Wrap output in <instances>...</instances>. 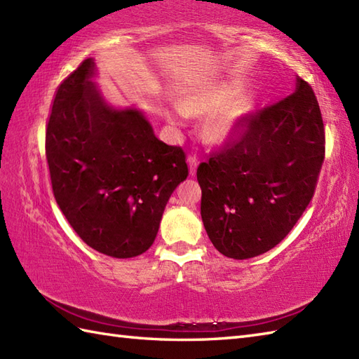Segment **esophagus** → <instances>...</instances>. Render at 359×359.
Wrapping results in <instances>:
<instances>
[{"label":"esophagus","mask_w":359,"mask_h":359,"mask_svg":"<svg viewBox=\"0 0 359 359\" xmlns=\"http://www.w3.org/2000/svg\"><path fill=\"white\" fill-rule=\"evenodd\" d=\"M188 163H189V174H191V175H196L197 165H199V156H196V154H189V156H188Z\"/></svg>","instance_id":"obj_1"}]
</instances>
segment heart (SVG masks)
I'll return each mask as SVG.
<instances>
[{
    "label": "heart",
    "mask_w": 359,
    "mask_h": 359,
    "mask_svg": "<svg viewBox=\"0 0 359 359\" xmlns=\"http://www.w3.org/2000/svg\"><path fill=\"white\" fill-rule=\"evenodd\" d=\"M238 83H210L188 94L184 100L174 104V114L179 120L188 114H201L219 108L207 123L208 135L212 139H228L241 131L250 114L255 111V95L240 90Z\"/></svg>",
    "instance_id": "heart-1"
}]
</instances>
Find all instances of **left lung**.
Wrapping results in <instances>:
<instances>
[{"label": "left lung", "mask_w": 359, "mask_h": 359, "mask_svg": "<svg viewBox=\"0 0 359 359\" xmlns=\"http://www.w3.org/2000/svg\"><path fill=\"white\" fill-rule=\"evenodd\" d=\"M325 154L321 109L307 81L251 112L239 135L197 168L202 222L226 257L265 253L292 231L315 194Z\"/></svg>", "instance_id": "8db88e82"}]
</instances>
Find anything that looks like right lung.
Here are the masks:
<instances>
[{"mask_svg":"<svg viewBox=\"0 0 359 359\" xmlns=\"http://www.w3.org/2000/svg\"><path fill=\"white\" fill-rule=\"evenodd\" d=\"M88 58L58 86L46 129L52 191L67 222L98 253L128 259L154 242L187 154L158 140L144 114L116 109Z\"/></svg>","mask_w":359,"mask_h":359,"instance_id":"add662e5","label":"right lung"}]
</instances>
